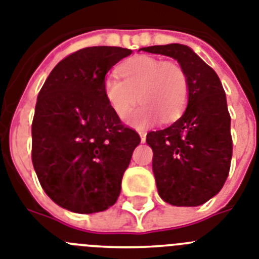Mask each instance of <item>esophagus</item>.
<instances>
[{
  "label": "esophagus",
  "instance_id": "obj_1",
  "mask_svg": "<svg viewBox=\"0 0 259 259\" xmlns=\"http://www.w3.org/2000/svg\"><path fill=\"white\" fill-rule=\"evenodd\" d=\"M146 136H147L146 132H139V137H141V141H142V142H145L146 141Z\"/></svg>",
  "mask_w": 259,
  "mask_h": 259
}]
</instances>
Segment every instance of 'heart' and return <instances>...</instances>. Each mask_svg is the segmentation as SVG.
Instances as JSON below:
<instances>
[{"mask_svg":"<svg viewBox=\"0 0 259 259\" xmlns=\"http://www.w3.org/2000/svg\"><path fill=\"white\" fill-rule=\"evenodd\" d=\"M121 81L108 76L103 91L112 111L126 118L137 102L142 105L129 118L134 127H146L160 118L172 122L185 111L189 100V78L185 69L175 61L152 56H136L118 67Z\"/></svg>","mask_w":259,"mask_h":259,"instance_id":"heart-1","label":"heart"}]
</instances>
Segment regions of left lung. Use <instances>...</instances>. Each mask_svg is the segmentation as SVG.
<instances>
[{"label": "left lung", "mask_w": 259, "mask_h": 259, "mask_svg": "<svg viewBox=\"0 0 259 259\" xmlns=\"http://www.w3.org/2000/svg\"><path fill=\"white\" fill-rule=\"evenodd\" d=\"M177 60L189 78L188 107L169 126L150 132L157 193L172 206L195 207L223 188L232 159L231 116L218 74L192 48L167 44L141 48Z\"/></svg>", "instance_id": "left-lung-1"}]
</instances>
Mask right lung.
Here are the masks:
<instances>
[{
    "label": "right lung",
    "instance_id": "obj_1",
    "mask_svg": "<svg viewBox=\"0 0 259 259\" xmlns=\"http://www.w3.org/2000/svg\"><path fill=\"white\" fill-rule=\"evenodd\" d=\"M120 47H89L58 62L37 95L32 164L52 201L76 213L116 203L123 172L141 138L125 127L103 91L105 74L132 55Z\"/></svg>",
    "mask_w": 259,
    "mask_h": 259
}]
</instances>
